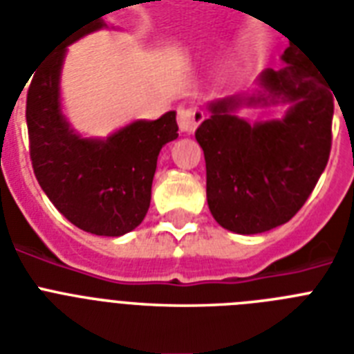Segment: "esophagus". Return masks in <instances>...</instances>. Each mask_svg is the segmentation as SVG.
I'll return each instance as SVG.
<instances>
[{
  "label": "esophagus",
  "mask_w": 354,
  "mask_h": 354,
  "mask_svg": "<svg viewBox=\"0 0 354 354\" xmlns=\"http://www.w3.org/2000/svg\"><path fill=\"white\" fill-rule=\"evenodd\" d=\"M203 120H205V113L199 107L180 106L177 109V124L183 133H194Z\"/></svg>",
  "instance_id": "obj_1"
}]
</instances>
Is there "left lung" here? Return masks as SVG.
Instances as JSON below:
<instances>
[{"mask_svg":"<svg viewBox=\"0 0 354 354\" xmlns=\"http://www.w3.org/2000/svg\"><path fill=\"white\" fill-rule=\"evenodd\" d=\"M281 60V69H267L259 78L267 95L212 102V117L195 131L205 151L208 208L236 234H261L290 221L329 160L335 93L296 45ZM278 100L291 102L281 121L248 124L233 115L245 103Z\"/></svg>","mask_w":354,"mask_h":354,"instance_id":"left-lung-1","label":"left lung"}]
</instances>
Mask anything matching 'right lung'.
Returning <instances> with one entry per match:
<instances>
[{"label":"right lung","instance_id":"obj_1","mask_svg":"<svg viewBox=\"0 0 354 354\" xmlns=\"http://www.w3.org/2000/svg\"><path fill=\"white\" fill-rule=\"evenodd\" d=\"M109 14V12H107ZM97 18L60 39L36 69L27 93V128L34 175L62 216L82 230L117 237L137 228L151 201L157 157L179 137L175 111L137 120L106 140L82 138L60 109V71L65 49L106 27Z\"/></svg>","mask_w":354,"mask_h":354}]
</instances>
